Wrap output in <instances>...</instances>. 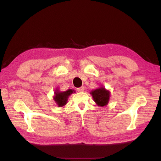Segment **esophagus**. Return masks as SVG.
Segmentation results:
<instances>
[{
  "mask_svg": "<svg viewBox=\"0 0 161 161\" xmlns=\"http://www.w3.org/2000/svg\"><path fill=\"white\" fill-rule=\"evenodd\" d=\"M76 91L78 92H83L84 91V87L81 86V87H79V88H77Z\"/></svg>",
  "mask_w": 161,
  "mask_h": 161,
  "instance_id": "obj_1",
  "label": "esophagus"
}]
</instances>
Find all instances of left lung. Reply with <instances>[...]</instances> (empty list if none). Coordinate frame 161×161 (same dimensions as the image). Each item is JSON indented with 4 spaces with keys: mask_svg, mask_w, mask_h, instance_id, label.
<instances>
[{
    "mask_svg": "<svg viewBox=\"0 0 161 161\" xmlns=\"http://www.w3.org/2000/svg\"><path fill=\"white\" fill-rule=\"evenodd\" d=\"M92 99L96 104L100 107H104L108 104L110 98V91L101 85L99 88L90 92Z\"/></svg>",
    "mask_w": 161,
    "mask_h": 161,
    "instance_id": "obj_1",
    "label": "left lung"
}]
</instances>
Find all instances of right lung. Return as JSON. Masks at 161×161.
Instances as JSON below:
<instances>
[{
	"instance_id": "add662e5",
	"label": "right lung",
	"mask_w": 161,
	"mask_h": 161,
	"mask_svg": "<svg viewBox=\"0 0 161 161\" xmlns=\"http://www.w3.org/2000/svg\"><path fill=\"white\" fill-rule=\"evenodd\" d=\"M73 92H75V91L73 89H68L66 91H60L58 87H57L55 89L53 99L56 102L58 107L62 108V107H64L67 104L68 99Z\"/></svg>"
}]
</instances>
